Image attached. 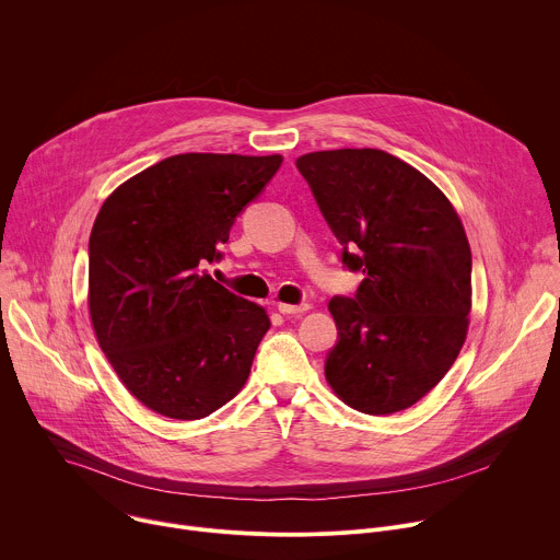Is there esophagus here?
<instances>
[{
	"label": "esophagus",
	"mask_w": 560,
	"mask_h": 560,
	"mask_svg": "<svg viewBox=\"0 0 560 560\" xmlns=\"http://www.w3.org/2000/svg\"><path fill=\"white\" fill-rule=\"evenodd\" d=\"M281 314H303L305 310H310L307 303H299V305H290V303H279L277 305Z\"/></svg>",
	"instance_id": "obj_1"
}]
</instances>
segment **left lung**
<instances>
[{
    "instance_id": "1",
    "label": "left lung",
    "mask_w": 560,
    "mask_h": 560,
    "mask_svg": "<svg viewBox=\"0 0 560 560\" xmlns=\"http://www.w3.org/2000/svg\"><path fill=\"white\" fill-rule=\"evenodd\" d=\"M318 210L363 272L332 296L337 346L326 378L363 415L415 406L452 368L471 307V253L445 195L385 150L341 148L296 159Z\"/></svg>"
}]
</instances>
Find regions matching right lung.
<instances>
[{"label":"right lung","mask_w":560,"mask_h":560,"mask_svg":"<svg viewBox=\"0 0 560 560\" xmlns=\"http://www.w3.org/2000/svg\"><path fill=\"white\" fill-rule=\"evenodd\" d=\"M283 156L173 154L121 184L89 242L97 341L130 394L156 415L195 421L244 387L270 328L266 310L208 272L230 228Z\"/></svg>","instance_id":"obj_1"}]
</instances>
